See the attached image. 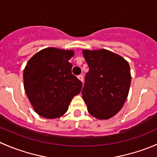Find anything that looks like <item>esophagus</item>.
Segmentation results:
<instances>
[{"label":"esophagus","mask_w":157,"mask_h":157,"mask_svg":"<svg viewBox=\"0 0 157 157\" xmlns=\"http://www.w3.org/2000/svg\"><path fill=\"white\" fill-rule=\"evenodd\" d=\"M77 77H78V79L80 80V81L83 82V75H79Z\"/></svg>","instance_id":"obj_1"}]
</instances>
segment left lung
Masks as SVG:
<instances>
[{"label":"left lung","mask_w":157,"mask_h":157,"mask_svg":"<svg viewBox=\"0 0 157 157\" xmlns=\"http://www.w3.org/2000/svg\"><path fill=\"white\" fill-rule=\"evenodd\" d=\"M89 66L82 90L88 112L109 119L122 108L131 81L129 64L122 57L105 49L83 50Z\"/></svg>","instance_id":"left-lung-1"}]
</instances>
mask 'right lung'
Returning <instances> with one entry per match:
<instances>
[{"mask_svg":"<svg viewBox=\"0 0 157 157\" xmlns=\"http://www.w3.org/2000/svg\"><path fill=\"white\" fill-rule=\"evenodd\" d=\"M73 51L48 48L28 61L23 73L24 89L34 110L40 116L56 118L68 109L83 83L71 72Z\"/></svg>","mask_w":157,"mask_h":157,"instance_id":"1","label":"right lung"}]
</instances>
